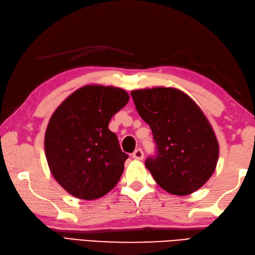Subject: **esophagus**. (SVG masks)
<instances>
[{
  "instance_id": "34e87169",
  "label": "esophagus",
  "mask_w": 255,
  "mask_h": 255,
  "mask_svg": "<svg viewBox=\"0 0 255 255\" xmlns=\"http://www.w3.org/2000/svg\"><path fill=\"white\" fill-rule=\"evenodd\" d=\"M132 157L134 159H137V160H142L144 158V153L141 148H137L134 150V153L132 154Z\"/></svg>"
}]
</instances>
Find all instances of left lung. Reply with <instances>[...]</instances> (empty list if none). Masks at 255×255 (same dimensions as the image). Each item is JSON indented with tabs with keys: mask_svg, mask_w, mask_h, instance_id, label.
Wrapping results in <instances>:
<instances>
[{
	"mask_svg": "<svg viewBox=\"0 0 255 255\" xmlns=\"http://www.w3.org/2000/svg\"><path fill=\"white\" fill-rule=\"evenodd\" d=\"M131 96L156 145L155 154L145 160L155 181L178 196L199 189L214 174L219 156V144L205 114L174 88L134 90Z\"/></svg>",
	"mask_w": 255,
	"mask_h": 255,
	"instance_id": "8db88e82",
	"label": "left lung"
}]
</instances>
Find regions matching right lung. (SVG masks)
<instances>
[{
  "label": "right lung",
  "mask_w": 255,
  "mask_h": 255,
  "mask_svg": "<svg viewBox=\"0 0 255 255\" xmlns=\"http://www.w3.org/2000/svg\"><path fill=\"white\" fill-rule=\"evenodd\" d=\"M128 102L120 88L86 86L57 108L45 134V153L54 178L77 198L93 200L114 188L128 155L109 129L111 118Z\"/></svg>",
  "instance_id": "right-lung-1"
}]
</instances>
